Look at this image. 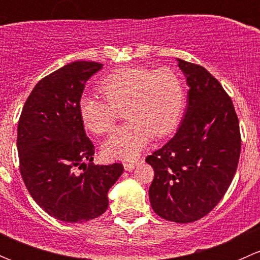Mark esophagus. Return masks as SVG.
<instances>
[{"label": "esophagus", "instance_id": "1", "mask_svg": "<svg viewBox=\"0 0 260 260\" xmlns=\"http://www.w3.org/2000/svg\"><path fill=\"white\" fill-rule=\"evenodd\" d=\"M140 164H142V161H137V162H124V165H123V166H124L125 171H132V170L135 169V167L137 166V165H140Z\"/></svg>", "mask_w": 260, "mask_h": 260}]
</instances>
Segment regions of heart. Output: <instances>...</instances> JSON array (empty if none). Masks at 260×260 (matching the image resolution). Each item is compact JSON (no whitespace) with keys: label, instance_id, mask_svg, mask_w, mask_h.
I'll return each mask as SVG.
<instances>
[{"label":"heart","instance_id":"b5f03b06","mask_svg":"<svg viewBox=\"0 0 260 260\" xmlns=\"http://www.w3.org/2000/svg\"><path fill=\"white\" fill-rule=\"evenodd\" d=\"M98 90L106 102L83 95L78 104L86 129L95 135L109 132L123 108L131 120L103 145V154L111 159L132 161L153 136L165 137L174 132L185 106L182 81L171 69L153 72L146 67H131L115 70L101 80Z\"/></svg>","mask_w":260,"mask_h":260}]
</instances>
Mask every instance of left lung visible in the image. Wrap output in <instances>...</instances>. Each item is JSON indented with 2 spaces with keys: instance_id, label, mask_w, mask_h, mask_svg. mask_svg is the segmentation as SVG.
Wrapping results in <instances>:
<instances>
[{
  "instance_id": "1",
  "label": "left lung",
  "mask_w": 260,
  "mask_h": 260,
  "mask_svg": "<svg viewBox=\"0 0 260 260\" xmlns=\"http://www.w3.org/2000/svg\"><path fill=\"white\" fill-rule=\"evenodd\" d=\"M188 85L187 107L176 135L146 162L153 211L187 224L208 215L232 183L240 156L239 120L226 91L198 64L177 60Z\"/></svg>"
}]
</instances>
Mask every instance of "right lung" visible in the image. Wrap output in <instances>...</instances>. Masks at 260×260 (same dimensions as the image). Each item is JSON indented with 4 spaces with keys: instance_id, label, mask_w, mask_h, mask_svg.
I'll return each mask as SVG.
<instances>
[{
    "instance_id": "add662e5",
    "label": "right lung",
    "mask_w": 260,
    "mask_h": 260,
    "mask_svg": "<svg viewBox=\"0 0 260 260\" xmlns=\"http://www.w3.org/2000/svg\"><path fill=\"white\" fill-rule=\"evenodd\" d=\"M103 64L74 61L43 78L28 95L17 127L20 172L35 203L64 222H84L108 208V191L123 165H94L78 104ZM85 161H89L86 165ZM84 166L78 174L76 169Z\"/></svg>"
}]
</instances>
